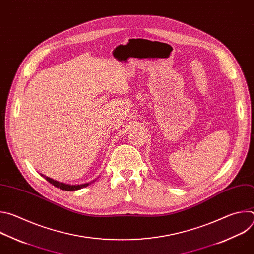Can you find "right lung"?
I'll use <instances>...</instances> for the list:
<instances>
[{"mask_svg":"<svg viewBox=\"0 0 254 254\" xmlns=\"http://www.w3.org/2000/svg\"><path fill=\"white\" fill-rule=\"evenodd\" d=\"M41 176H43L50 184L54 185L57 188H60L61 190H64V191H76V190L82 189L84 187H87L90 184V183H85V184H80V185H69V184L58 182V181H55V180H53V179H51L49 177H46V176H44L42 174H41Z\"/></svg>","mask_w":254,"mask_h":254,"instance_id":"1","label":"right lung"}]
</instances>
